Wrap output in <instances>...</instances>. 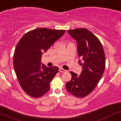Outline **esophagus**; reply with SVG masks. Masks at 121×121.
<instances>
[{"label":"esophagus","instance_id":"obj_1","mask_svg":"<svg viewBox=\"0 0 121 121\" xmlns=\"http://www.w3.org/2000/svg\"><path fill=\"white\" fill-rule=\"evenodd\" d=\"M59 71L61 72H63V73H66L67 72V70L64 69L62 68H59Z\"/></svg>","mask_w":121,"mask_h":121}]
</instances>
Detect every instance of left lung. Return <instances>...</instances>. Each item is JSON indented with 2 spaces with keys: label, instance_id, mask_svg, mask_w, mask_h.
Segmentation results:
<instances>
[{
  "label": "left lung",
  "instance_id": "left-lung-1",
  "mask_svg": "<svg viewBox=\"0 0 121 121\" xmlns=\"http://www.w3.org/2000/svg\"><path fill=\"white\" fill-rule=\"evenodd\" d=\"M78 44V54L83 60L82 71L80 75L70 72L71 81L66 83V89L73 96L83 98L90 94L101 79L104 68L106 58L101 42L86 29L68 30Z\"/></svg>",
  "mask_w": 121,
  "mask_h": 121
}]
</instances>
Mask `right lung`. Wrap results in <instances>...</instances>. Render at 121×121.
Masks as SVG:
<instances>
[{
	"label": "right lung",
	"instance_id": "right-lung-1",
	"mask_svg": "<svg viewBox=\"0 0 121 121\" xmlns=\"http://www.w3.org/2000/svg\"><path fill=\"white\" fill-rule=\"evenodd\" d=\"M65 32L64 30L34 29L18 42L14 55V70L20 86L29 96L39 98L49 90L50 83L58 68L41 65L42 54Z\"/></svg>",
	"mask_w": 121,
	"mask_h": 121
}]
</instances>
